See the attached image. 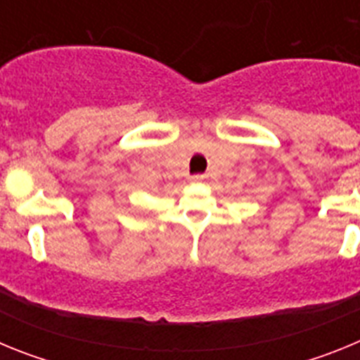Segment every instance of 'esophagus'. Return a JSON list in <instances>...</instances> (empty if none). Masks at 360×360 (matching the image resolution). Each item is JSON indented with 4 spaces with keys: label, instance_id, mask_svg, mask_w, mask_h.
I'll list each match as a JSON object with an SVG mask.
<instances>
[{
    "label": "esophagus",
    "instance_id": "obj_1",
    "mask_svg": "<svg viewBox=\"0 0 360 360\" xmlns=\"http://www.w3.org/2000/svg\"><path fill=\"white\" fill-rule=\"evenodd\" d=\"M191 182H193V184H203V182H207V176H205V174H195V176L191 178Z\"/></svg>",
    "mask_w": 360,
    "mask_h": 360
}]
</instances>
